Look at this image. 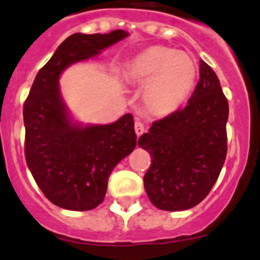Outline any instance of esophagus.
Instances as JSON below:
<instances>
[{
  "label": "esophagus",
  "mask_w": 260,
  "mask_h": 260,
  "mask_svg": "<svg viewBox=\"0 0 260 260\" xmlns=\"http://www.w3.org/2000/svg\"><path fill=\"white\" fill-rule=\"evenodd\" d=\"M134 127H135L136 136H140L141 134H143L144 131H145V126H144L143 122H140V121H136L135 125H134Z\"/></svg>",
  "instance_id": "obj_1"
}]
</instances>
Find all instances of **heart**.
<instances>
[{
    "label": "heart",
    "mask_w": 260,
    "mask_h": 260,
    "mask_svg": "<svg viewBox=\"0 0 260 260\" xmlns=\"http://www.w3.org/2000/svg\"><path fill=\"white\" fill-rule=\"evenodd\" d=\"M127 79L145 84L144 101L155 114L178 109L193 89L197 66L192 56L167 46H150L126 64Z\"/></svg>",
    "instance_id": "heart-1"
}]
</instances>
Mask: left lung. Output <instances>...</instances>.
Instances as JSON below:
<instances>
[{
  "label": "left lung",
  "instance_id": "obj_1",
  "mask_svg": "<svg viewBox=\"0 0 260 260\" xmlns=\"http://www.w3.org/2000/svg\"><path fill=\"white\" fill-rule=\"evenodd\" d=\"M229 104L214 69L200 61V81L184 109L154 121L138 141L151 156L144 187L155 207L182 211L216 183L228 151Z\"/></svg>",
  "mask_w": 260,
  "mask_h": 260
}]
</instances>
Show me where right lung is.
<instances>
[{
  "label": "right lung",
  "instance_id": "right-lung-1",
  "mask_svg": "<svg viewBox=\"0 0 260 260\" xmlns=\"http://www.w3.org/2000/svg\"><path fill=\"white\" fill-rule=\"evenodd\" d=\"M109 34L67 38L38 72L24 104L25 158L35 182L51 204L87 211L105 199L112 169L136 145L133 115L109 125L73 122L59 89V77L71 64L99 55L127 37Z\"/></svg>",
  "mask_w": 260,
  "mask_h": 260
}]
</instances>
